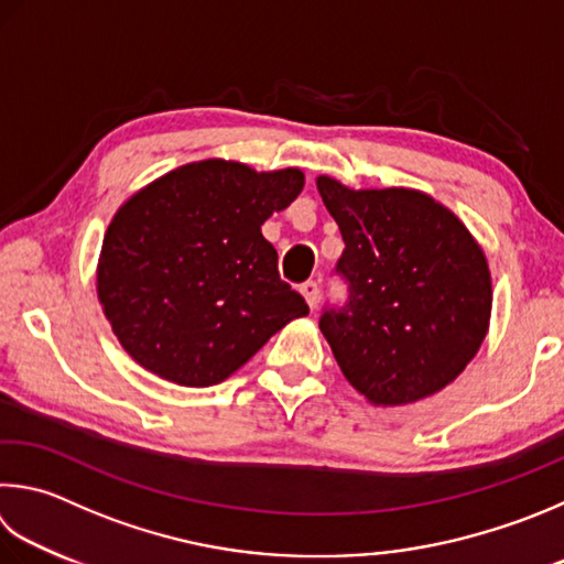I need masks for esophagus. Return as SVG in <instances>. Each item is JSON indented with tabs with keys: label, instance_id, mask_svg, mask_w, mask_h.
I'll use <instances>...</instances> for the list:
<instances>
[{
	"label": "esophagus",
	"instance_id": "1",
	"mask_svg": "<svg viewBox=\"0 0 564 564\" xmlns=\"http://www.w3.org/2000/svg\"><path fill=\"white\" fill-rule=\"evenodd\" d=\"M301 293H303L305 303L311 305V311H315L317 301H321V289H317V283H315V281H305V283L301 285Z\"/></svg>",
	"mask_w": 564,
	"mask_h": 564
}]
</instances>
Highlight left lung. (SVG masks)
Here are the masks:
<instances>
[{
    "instance_id": "left-lung-1",
    "label": "left lung",
    "mask_w": 564,
    "mask_h": 564,
    "mask_svg": "<svg viewBox=\"0 0 564 564\" xmlns=\"http://www.w3.org/2000/svg\"><path fill=\"white\" fill-rule=\"evenodd\" d=\"M315 184L345 241L335 271L347 281V303L321 315L345 380L377 406L436 394L488 333L484 249L419 189H350L325 175Z\"/></svg>"
}]
</instances>
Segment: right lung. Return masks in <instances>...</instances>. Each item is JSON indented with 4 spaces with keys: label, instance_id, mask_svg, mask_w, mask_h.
Wrapping results in <instances>:
<instances>
[{
    "label": "right lung",
    "instance_id": "obj_1",
    "mask_svg": "<svg viewBox=\"0 0 564 564\" xmlns=\"http://www.w3.org/2000/svg\"><path fill=\"white\" fill-rule=\"evenodd\" d=\"M303 184L295 167L202 160L122 204L100 249L98 301L132 360L167 382L212 387L308 315L261 234Z\"/></svg>",
    "mask_w": 564,
    "mask_h": 564
}]
</instances>
